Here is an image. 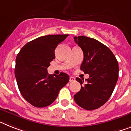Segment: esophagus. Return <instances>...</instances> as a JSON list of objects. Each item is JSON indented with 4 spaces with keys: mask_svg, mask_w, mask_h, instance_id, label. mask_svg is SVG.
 Masks as SVG:
<instances>
[{
    "mask_svg": "<svg viewBox=\"0 0 131 131\" xmlns=\"http://www.w3.org/2000/svg\"><path fill=\"white\" fill-rule=\"evenodd\" d=\"M74 81H75V78L72 77V76L70 77V82H74Z\"/></svg>",
    "mask_w": 131,
    "mask_h": 131,
    "instance_id": "esophagus-1",
    "label": "esophagus"
}]
</instances>
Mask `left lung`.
<instances>
[{
    "label": "left lung",
    "mask_w": 131,
    "mask_h": 131,
    "mask_svg": "<svg viewBox=\"0 0 131 131\" xmlns=\"http://www.w3.org/2000/svg\"><path fill=\"white\" fill-rule=\"evenodd\" d=\"M74 41L84 53L81 70L90 77L85 84L84 78H76L81 89L73 98L82 108L93 111L104 105L112 95L118 78V63L111 49L96 39L78 36L74 37Z\"/></svg>",
    "instance_id": "8db88e82"
}]
</instances>
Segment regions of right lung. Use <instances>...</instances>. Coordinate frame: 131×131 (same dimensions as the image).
<instances>
[{"label":"right lung","mask_w":131,"mask_h":131,"mask_svg":"<svg viewBox=\"0 0 131 131\" xmlns=\"http://www.w3.org/2000/svg\"><path fill=\"white\" fill-rule=\"evenodd\" d=\"M69 35H50L25 45L17 54L15 75L23 97L31 105L43 108L56 100L69 82L66 73L50 75L47 68L55 59V49Z\"/></svg>","instance_id":"add662e5"}]
</instances>
